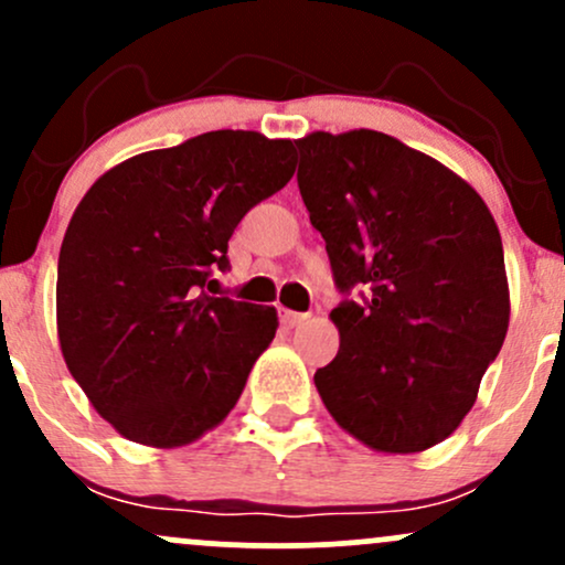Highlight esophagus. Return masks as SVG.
Masks as SVG:
<instances>
[{
    "label": "esophagus",
    "instance_id": "obj_1",
    "mask_svg": "<svg viewBox=\"0 0 565 565\" xmlns=\"http://www.w3.org/2000/svg\"><path fill=\"white\" fill-rule=\"evenodd\" d=\"M281 323L287 329H295V327H300L302 321H308V313H297V310H287V308H281Z\"/></svg>",
    "mask_w": 565,
    "mask_h": 565
}]
</instances>
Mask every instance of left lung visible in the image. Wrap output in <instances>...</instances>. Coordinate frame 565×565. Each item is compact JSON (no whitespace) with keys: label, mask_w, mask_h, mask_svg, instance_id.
Here are the masks:
<instances>
[{"label":"left lung","mask_w":565,"mask_h":565,"mask_svg":"<svg viewBox=\"0 0 565 565\" xmlns=\"http://www.w3.org/2000/svg\"><path fill=\"white\" fill-rule=\"evenodd\" d=\"M321 231L340 350L316 372L323 406L377 451H423L476 404L510 321L502 236L462 178L374 129L295 140Z\"/></svg>","instance_id":"8db88e82"}]
</instances>
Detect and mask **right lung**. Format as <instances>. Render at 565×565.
Segmentation results:
<instances>
[{
	"instance_id": "obj_1",
	"label": "right lung",
	"mask_w": 565,
	"mask_h": 565,
	"mask_svg": "<svg viewBox=\"0 0 565 565\" xmlns=\"http://www.w3.org/2000/svg\"><path fill=\"white\" fill-rule=\"evenodd\" d=\"M295 146L217 129L108 170L57 257V337L103 419L146 446H183L223 423L276 310L210 295L242 217L295 174Z\"/></svg>"
}]
</instances>
